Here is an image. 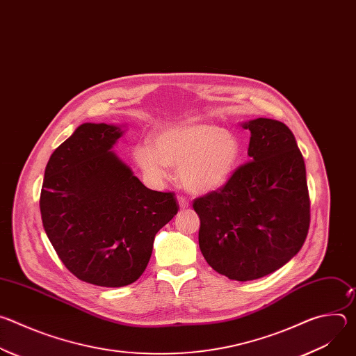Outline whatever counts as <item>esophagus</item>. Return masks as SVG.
Instances as JSON below:
<instances>
[{
	"mask_svg": "<svg viewBox=\"0 0 356 356\" xmlns=\"http://www.w3.org/2000/svg\"><path fill=\"white\" fill-rule=\"evenodd\" d=\"M177 202H179V207H180L181 210H184V209L188 207V200L184 198V197H177Z\"/></svg>",
	"mask_w": 356,
	"mask_h": 356,
	"instance_id": "34e87169",
	"label": "esophagus"
}]
</instances>
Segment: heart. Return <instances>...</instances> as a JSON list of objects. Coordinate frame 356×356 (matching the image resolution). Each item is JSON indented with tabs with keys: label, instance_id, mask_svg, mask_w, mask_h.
I'll list each match as a JSON object with an SVG mask.
<instances>
[{
	"label": "heart",
	"instance_id": "heart-1",
	"mask_svg": "<svg viewBox=\"0 0 356 356\" xmlns=\"http://www.w3.org/2000/svg\"><path fill=\"white\" fill-rule=\"evenodd\" d=\"M242 156L239 136L213 122H187L159 129L154 146L138 143L132 158L146 179L161 184L168 166L177 168L181 186L194 194H207L227 184Z\"/></svg>",
	"mask_w": 356,
	"mask_h": 356
}]
</instances>
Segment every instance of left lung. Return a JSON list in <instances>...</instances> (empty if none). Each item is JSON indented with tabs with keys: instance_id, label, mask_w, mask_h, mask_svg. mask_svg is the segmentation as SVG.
I'll return each instance as SVG.
<instances>
[{
	"instance_id": "1",
	"label": "left lung",
	"mask_w": 356,
	"mask_h": 356,
	"mask_svg": "<svg viewBox=\"0 0 356 356\" xmlns=\"http://www.w3.org/2000/svg\"><path fill=\"white\" fill-rule=\"evenodd\" d=\"M248 156L218 191L195 198L198 245L207 264L231 280L264 277L301 249L310 225L306 165L293 132L269 118L242 122Z\"/></svg>"
}]
</instances>
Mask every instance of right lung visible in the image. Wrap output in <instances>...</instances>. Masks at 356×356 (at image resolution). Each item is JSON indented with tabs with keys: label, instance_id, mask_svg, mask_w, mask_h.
Returning a JSON list of instances; mask_svg holds the SVG:
<instances>
[{
	"label": "right lung",
	"instance_id": "right-lung-1",
	"mask_svg": "<svg viewBox=\"0 0 356 356\" xmlns=\"http://www.w3.org/2000/svg\"><path fill=\"white\" fill-rule=\"evenodd\" d=\"M125 131L104 122L77 127L50 156L39 201L60 261L103 287L139 279L158 231L179 210L173 193L147 188L113 150Z\"/></svg>",
	"mask_w": 356,
	"mask_h": 356
}]
</instances>
